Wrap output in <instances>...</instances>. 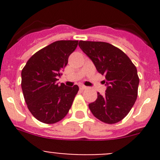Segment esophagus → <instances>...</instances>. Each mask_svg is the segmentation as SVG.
Masks as SVG:
<instances>
[{"instance_id": "1", "label": "esophagus", "mask_w": 160, "mask_h": 160, "mask_svg": "<svg viewBox=\"0 0 160 160\" xmlns=\"http://www.w3.org/2000/svg\"><path fill=\"white\" fill-rule=\"evenodd\" d=\"M79 88H80V90H86V89H87V87H86V86H84V85H80V86H79Z\"/></svg>"}]
</instances>
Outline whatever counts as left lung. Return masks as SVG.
Returning <instances> with one entry per match:
<instances>
[{"instance_id": "8db88e82", "label": "left lung", "mask_w": 160, "mask_h": 160, "mask_svg": "<svg viewBox=\"0 0 160 160\" xmlns=\"http://www.w3.org/2000/svg\"><path fill=\"white\" fill-rule=\"evenodd\" d=\"M79 47L94 62L98 72L105 76V95L98 93L89 104L98 119L114 124L123 119L135 104L139 83L137 69L124 52L111 44L80 41Z\"/></svg>"}]
</instances>
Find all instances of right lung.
<instances>
[{"label":"right lung","mask_w":160,"mask_h":160,"mask_svg":"<svg viewBox=\"0 0 160 160\" xmlns=\"http://www.w3.org/2000/svg\"><path fill=\"white\" fill-rule=\"evenodd\" d=\"M78 41H57L42 48L28 60L22 71V89L32 116L46 124L62 119L70 111L79 88L58 84V77Z\"/></svg>","instance_id":"add662e5"}]
</instances>
